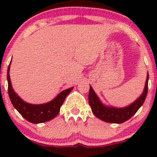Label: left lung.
Here are the masks:
<instances>
[{
  "label": "left lung",
  "mask_w": 157,
  "mask_h": 157,
  "mask_svg": "<svg viewBox=\"0 0 157 157\" xmlns=\"http://www.w3.org/2000/svg\"><path fill=\"white\" fill-rule=\"evenodd\" d=\"M148 78L149 75L147 74L145 89H144V91L141 96L139 97L134 102H133L131 105H128V107L122 108V109L106 107V106L102 105L96 94L94 91L92 87L90 86L89 102L94 114L97 118L100 119V120L106 122H111V123H122V122L128 120L136 113V111L145 102L147 94V88H148V86H147Z\"/></svg>",
  "instance_id": "obj_1"
}]
</instances>
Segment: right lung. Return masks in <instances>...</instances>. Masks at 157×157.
<instances>
[{
  "label": "right lung",
  "mask_w": 157,
  "mask_h": 157,
  "mask_svg": "<svg viewBox=\"0 0 157 157\" xmlns=\"http://www.w3.org/2000/svg\"><path fill=\"white\" fill-rule=\"evenodd\" d=\"M10 66L7 70L8 94L12 105L27 121L32 123H42L55 118L60 112L61 105L63 103L67 95L71 92L73 87L68 89L59 94L51 102L41 105H32L23 101L14 91L10 77Z\"/></svg>",
  "instance_id": "right-lung-1"
}]
</instances>
